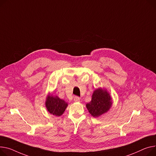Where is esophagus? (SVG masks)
I'll return each instance as SVG.
<instances>
[{
	"label": "esophagus",
	"instance_id": "34e87169",
	"mask_svg": "<svg viewBox=\"0 0 156 156\" xmlns=\"http://www.w3.org/2000/svg\"><path fill=\"white\" fill-rule=\"evenodd\" d=\"M74 101L75 102H80V98L78 97H75L74 98Z\"/></svg>",
	"mask_w": 156,
	"mask_h": 156
}]
</instances>
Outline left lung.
<instances>
[{
    "instance_id": "left-lung-1",
    "label": "left lung",
    "mask_w": 156,
    "mask_h": 156,
    "mask_svg": "<svg viewBox=\"0 0 156 156\" xmlns=\"http://www.w3.org/2000/svg\"><path fill=\"white\" fill-rule=\"evenodd\" d=\"M112 105V98L106 89L98 88L93 91L91 100L86 107L91 115L97 118L107 113Z\"/></svg>"
}]
</instances>
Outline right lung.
Returning <instances> with one entry per match:
<instances>
[{"mask_svg":"<svg viewBox=\"0 0 156 156\" xmlns=\"http://www.w3.org/2000/svg\"><path fill=\"white\" fill-rule=\"evenodd\" d=\"M45 105L49 113L56 117L62 115L68 107V103L53 93H49L45 101Z\"/></svg>","mask_w":156,"mask_h":156,"instance_id":"add662e5","label":"right lung"}]
</instances>
